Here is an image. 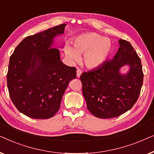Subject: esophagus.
<instances>
[{
  "mask_svg": "<svg viewBox=\"0 0 154 154\" xmlns=\"http://www.w3.org/2000/svg\"><path fill=\"white\" fill-rule=\"evenodd\" d=\"M81 73H82V71L81 70V69H78L77 70H76V75H77V77H80V76H81Z\"/></svg>",
  "mask_w": 154,
  "mask_h": 154,
  "instance_id": "obj_1",
  "label": "esophagus"
}]
</instances>
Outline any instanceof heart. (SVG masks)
<instances>
[{
	"instance_id": "1",
	"label": "heart",
	"mask_w": 154,
	"mask_h": 154,
	"mask_svg": "<svg viewBox=\"0 0 154 154\" xmlns=\"http://www.w3.org/2000/svg\"><path fill=\"white\" fill-rule=\"evenodd\" d=\"M111 42L96 33L79 35L73 41V50L65 48V54L69 60H79L81 54H85L84 61L88 68H96L103 64L111 51Z\"/></svg>"
}]
</instances>
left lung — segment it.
<instances>
[{
    "label": "left lung",
    "mask_w": 154,
    "mask_h": 154,
    "mask_svg": "<svg viewBox=\"0 0 154 154\" xmlns=\"http://www.w3.org/2000/svg\"><path fill=\"white\" fill-rule=\"evenodd\" d=\"M120 48L111 60L82 73V92L92 114L100 119L119 116L130 110L140 96L144 74L140 58L125 40H119ZM129 65L122 75L119 69Z\"/></svg>",
    "instance_id": "left-lung-1"
}]
</instances>
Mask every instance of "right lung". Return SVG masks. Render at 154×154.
Wrapping results in <instances>:
<instances>
[{
  "label": "right lung",
  "instance_id": "obj_1",
  "mask_svg": "<svg viewBox=\"0 0 154 154\" xmlns=\"http://www.w3.org/2000/svg\"><path fill=\"white\" fill-rule=\"evenodd\" d=\"M66 24L29 35L10 58L7 83L12 103L19 111L35 119H48L57 112L69 82L76 77L75 67L60 60L51 48L53 38L64 33Z\"/></svg>",
  "mask_w": 154,
  "mask_h": 154
}]
</instances>
